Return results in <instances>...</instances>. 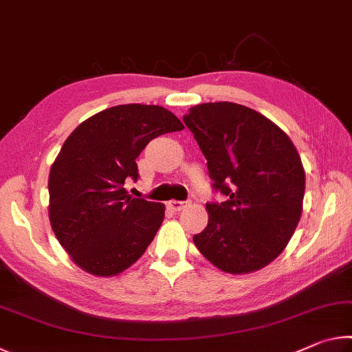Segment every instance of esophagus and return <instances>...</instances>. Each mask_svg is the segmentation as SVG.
<instances>
[{
  "mask_svg": "<svg viewBox=\"0 0 352 352\" xmlns=\"http://www.w3.org/2000/svg\"><path fill=\"white\" fill-rule=\"evenodd\" d=\"M188 205H189V201H178V200L168 201L169 210H172V211H182L183 208H186Z\"/></svg>",
  "mask_w": 352,
  "mask_h": 352,
  "instance_id": "obj_1",
  "label": "esophagus"
}]
</instances>
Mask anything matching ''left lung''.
Masks as SVG:
<instances>
[{"label": "left lung", "instance_id": "1", "mask_svg": "<svg viewBox=\"0 0 352 352\" xmlns=\"http://www.w3.org/2000/svg\"><path fill=\"white\" fill-rule=\"evenodd\" d=\"M206 158L212 189L206 228L192 241L217 269L259 270L287 245L300 222L305 169L294 142L261 113L233 102L195 105L183 116Z\"/></svg>", "mask_w": 352, "mask_h": 352}]
</instances>
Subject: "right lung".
Here are the masks:
<instances>
[{"label":"right lung","instance_id":"obj_1","mask_svg":"<svg viewBox=\"0 0 352 352\" xmlns=\"http://www.w3.org/2000/svg\"><path fill=\"white\" fill-rule=\"evenodd\" d=\"M184 126L160 105H116L88 118L63 142L50 172L52 231L77 265L91 275L129 269L151 245L164 205L132 199L135 160L148 141Z\"/></svg>","mask_w":352,"mask_h":352}]
</instances>
